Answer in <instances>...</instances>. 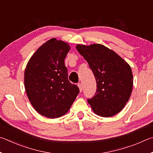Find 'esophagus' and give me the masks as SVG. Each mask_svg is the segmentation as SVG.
I'll return each mask as SVG.
<instances>
[{
    "mask_svg": "<svg viewBox=\"0 0 153 153\" xmlns=\"http://www.w3.org/2000/svg\"><path fill=\"white\" fill-rule=\"evenodd\" d=\"M78 87L79 88L80 92H82V83H79L78 84Z\"/></svg>",
    "mask_w": 153,
    "mask_h": 153,
    "instance_id": "1",
    "label": "esophagus"
}]
</instances>
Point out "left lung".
I'll use <instances>...</instances> for the list:
<instances>
[{
  "label": "left lung",
  "instance_id": "1",
  "mask_svg": "<svg viewBox=\"0 0 153 153\" xmlns=\"http://www.w3.org/2000/svg\"><path fill=\"white\" fill-rule=\"evenodd\" d=\"M97 82V91L88 100L93 112L109 117L118 114L129 100L133 87L130 66L112 50L100 44L76 45Z\"/></svg>",
  "mask_w": 153,
  "mask_h": 153
}]
</instances>
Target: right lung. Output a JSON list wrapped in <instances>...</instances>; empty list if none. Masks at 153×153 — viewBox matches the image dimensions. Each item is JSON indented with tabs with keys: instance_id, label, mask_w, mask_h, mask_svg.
<instances>
[{
	"instance_id": "add662e5",
	"label": "right lung",
	"mask_w": 153,
	"mask_h": 153,
	"mask_svg": "<svg viewBox=\"0 0 153 153\" xmlns=\"http://www.w3.org/2000/svg\"><path fill=\"white\" fill-rule=\"evenodd\" d=\"M71 47L52 38L29 59L24 73L25 91L32 106L42 116L58 118L66 114L79 93L68 79L64 64Z\"/></svg>"
}]
</instances>
